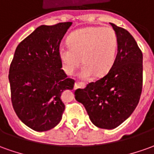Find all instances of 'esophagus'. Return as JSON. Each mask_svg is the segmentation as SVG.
Returning <instances> with one entry per match:
<instances>
[{
  "instance_id": "1",
  "label": "esophagus",
  "mask_w": 154,
  "mask_h": 154,
  "mask_svg": "<svg viewBox=\"0 0 154 154\" xmlns=\"http://www.w3.org/2000/svg\"><path fill=\"white\" fill-rule=\"evenodd\" d=\"M84 87H85V84H84L83 82H75V84H74V88H75V89L79 88H83Z\"/></svg>"
}]
</instances>
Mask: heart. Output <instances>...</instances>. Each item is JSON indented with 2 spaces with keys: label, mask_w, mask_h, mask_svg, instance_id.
I'll return each mask as SVG.
<instances>
[{
  "label": "heart",
  "mask_w": 154,
  "mask_h": 154,
  "mask_svg": "<svg viewBox=\"0 0 154 154\" xmlns=\"http://www.w3.org/2000/svg\"><path fill=\"white\" fill-rule=\"evenodd\" d=\"M69 46H60L59 56L65 72L72 75L80 65L83 79L95 74L102 77L109 72L116 58L118 38L114 29L103 27H88L69 35Z\"/></svg>",
  "instance_id": "b5f03b06"
}]
</instances>
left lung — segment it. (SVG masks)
Wrapping results in <instances>:
<instances>
[{
	"label": "left lung",
	"instance_id": "obj_1",
	"mask_svg": "<svg viewBox=\"0 0 154 154\" xmlns=\"http://www.w3.org/2000/svg\"><path fill=\"white\" fill-rule=\"evenodd\" d=\"M118 38L115 63L103 77L75 91L91 121L102 129H114L132 114L143 89V53L132 35L114 23Z\"/></svg>",
	"mask_w": 154,
	"mask_h": 154
}]
</instances>
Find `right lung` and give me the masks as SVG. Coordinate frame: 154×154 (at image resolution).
I'll list each match as a JSON object with an SVG mask.
<instances>
[{
    "label": "right lung",
    "instance_id": "1",
    "mask_svg": "<svg viewBox=\"0 0 154 154\" xmlns=\"http://www.w3.org/2000/svg\"><path fill=\"white\" fill-rule=\"evenodd\" d=\"M72 23L41 25L16 49L9 69L11 99L21 121L45 131L59 124L65 110L61 93L72 89L59 56L60 42Z\"/></svg>",
    "mask_w": 154,
    "mask_h": 154
}]
</instances>
